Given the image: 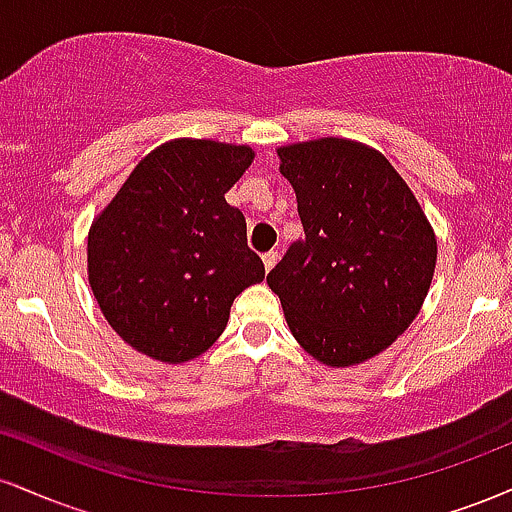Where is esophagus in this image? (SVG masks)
Instances as JSON below:
<instances>
[{
    "mask_svg": "<svg viewBox=\"0 0 512 512\" xmlns=\"http://www.w3.org/2000/svg\"><path fill=\"white\" fill-rule=\"evenodd\" d=\"M276 260H279V252H276V250H269V252H264V255H262L264 269H267V272H269V269H272L274 264H276Z\"/></svg>",
    "mask_w": 512,
    "mask_h": 512,
    "instance_id": "1",
    "label": "esophagus"
}]
</instances>
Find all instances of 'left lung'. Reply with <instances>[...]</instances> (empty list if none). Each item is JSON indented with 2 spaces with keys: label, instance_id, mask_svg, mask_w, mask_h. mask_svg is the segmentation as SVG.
<instances>
[{
  "label": "left lung",
  "instance_id": "obj_1",
  "mask_svg": "<svg viewBox=\"0 0 512 512\" xmlns=\"http://www.w3.org/2000/svg\"><path fill=\"white\" fill-rule=\"evenodd\" d=\"M276 154L305 238L291 243L267 284L310 356L356 366L419 315L436 269L433 228L402 175L366 144L325 137Z\"/></svg>",
  "mask_w": 512,
  "mask_h": 512
}]
</instances>
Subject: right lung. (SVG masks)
<instances>
[{"label":"right lung","mask_w":512,"mask_h":512,"mask_svg":"<svg viewBox=\"0 0 512 512\" xmlns=\"http://www.w3.org/2000/svg\"><path fill=\"white\" fill-rule=\"evenodd\" d=\"M255 151L173 139L137 163L88 231V284L129 346L166 363L209 349L238 293L264 279L226 202Z\"/></svg>","instance_id":"1"}]
</instances>
